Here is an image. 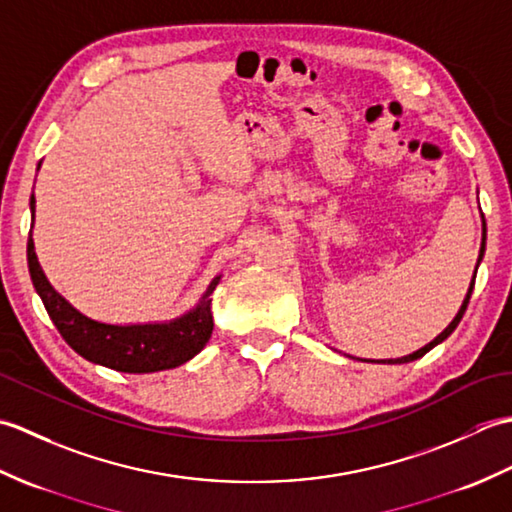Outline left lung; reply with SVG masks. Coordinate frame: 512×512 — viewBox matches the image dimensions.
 <instances>
[{
  "label": "left lung",
  "instance_id": "obj_1",
  "mask_svg": "<svg viewBox=\"0 0 512 512\" xmlns=\"http://www.w3.org/2000/svg\"><path fill=\"white\" fill-rule=\"evenodd\" d=\"M484 250H486V222H484V213H482V244H480V255H477V266H480V262H482V257H484ZM477 266H475V273H477ZM475 273H473V281H471V286H469V292H466V297H464V301H462V306H460V310H458V314H455L453 317V321L447 325V328H444L436 339H433L431 343H427L424 347H420V350H416L413 354H407V356H400V358H380V361H374V358H358V361H365V363H387V365H402V363H411V361H418V358H422L424 354H427L429 350H433V347L436 345H440L444 339H447V336L458 328V323H460V319H462V314H464V310H466V306H469V299H471V292H473V286H475Z\"/></svg>",
  "mask_w": 512,
  "mask_h": 512
}]
</instances>
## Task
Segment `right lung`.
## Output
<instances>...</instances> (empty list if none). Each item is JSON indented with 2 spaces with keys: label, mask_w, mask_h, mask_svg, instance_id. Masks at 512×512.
Listing matches in <instances>:
<instances>
[{
  "label": "right lung",
  "mask_w": 512,
  "mask_h": 512,
  "mask_svg": "<svg viewBox=\"0 0 512 512\" xmlns=\"http://www.w3.org/2000/svg\"><path fill=\"white\" fill-rule=\"evenodd\" d=\"M30 215L32 224H35V195H30ZM28 270L32 286H35L65 343L94 365L110 367L125 374L162 372V369H173L191 361L211 339V295L222 281V275L213 277L200 301L176 319L121 325L90 319L88 314L76 310L61 292L54 290L37 259L32 231L28 237Z\"/></svg>",
  "instance_id": "right-lung-1"
}]
</instances>
